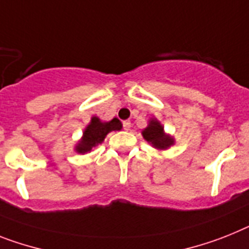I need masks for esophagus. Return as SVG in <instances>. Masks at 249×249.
<instances>
[{
    "instance_id": "34e87169",
    "label": "esophagus",
    "mask_w": 249,
    "mask_h": 249,
    "mask_svg": "<svg viewBox=\"0 0 249 249\" xmlns=\"http://www.w3.org/2000/svg\"><path fill=\"white\" fill-rule=\"evenodd\" d=\"M123 126H124V130H129L131 126V123L129 120H125L123 121Z\"/></svg>"
}]
</instances>
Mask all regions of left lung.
Masks as SVG:
<instances>
[{"label": "left lung", "mask_w": 249, "mask_h": 249, "mask_svg": "<svg viewBox=\"0 0 249 249\" xmlns=\"http://www.w3.org/2000/svg\"><path fill=\"white\" fill-rule=\"evenodd\" d=\"M142 135L157 150H166L175 144V138L167 134L163 125L156 118L149 119L147 128L142 130Z\"/></svg>", "instance_id": "obj_1"}]
</instances>
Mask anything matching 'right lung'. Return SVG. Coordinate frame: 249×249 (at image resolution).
Returning a JSON list of instances; mask_svg holds the SVG:
<instances>
[{
    "label": "right lung",
    "instance_id": "obj_1",
    "mask_svg": "<svg viewBox=\"0 0 249 249\" xmlns=\"http://www.w3.org/2000/svg\"><path fill=\"white\" fill-rule=\"evenodd\" d=\"M123 124L119 119L114 118L110 121H102L97 116H92L89 125L83 130V134L78 143L74 145V150L79 154H86L91 152L95 147L105 141L106 135L111 131L121 130Z\"/></svg>",
    "mask_w": 249,
    "mask_h": 249
}]
</instances>
